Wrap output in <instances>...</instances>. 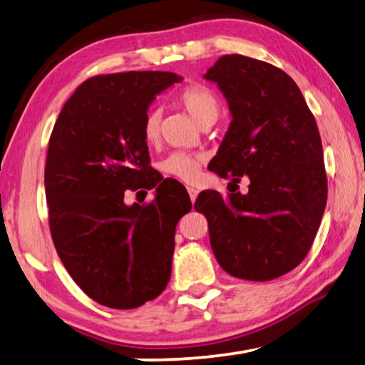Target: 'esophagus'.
I'll use <instances>...</instances> for the list:
<instances>
[{"label":"esophagus","mask_w":365,"mask_h":365,"mask_svg":"<svg viewBox=\"0 0 365 365\" xmlns=\"http://www.w3.org/2000/svg\"><path fill=\"white\" fill-rule=\"evenodd\" d=\"M188 190V195H190V200L195 202V200H196V196H197V190L196 188H193V187H188L187 188Z\"/></svg>","instance_id":"34e87169"}]
</instances>
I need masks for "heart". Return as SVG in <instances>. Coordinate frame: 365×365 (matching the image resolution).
Segmentation results:
<instances>
[{"instance_id": "1", "label": "heart", "mask_w": 365, "mask_h": 365, "mask_svg": "<svg viewBox=\"0 0 365 365\" xmlns=\"http://www.w3.org/2000/svg\"><path fill=\"white\" fill-rule=\"evenodd\" d=\"M177 103L193 117L201 127H211L220 115V101L217 95L206 85H188L177 95ZM160 122L163 113L159 108L146 110L141 122V135L148 145H154L160 137ZM202 156L190 151H172L159 163L163 174L178 178L182 182L193 183L201 172Z\"/></svg>"}]
</instances>
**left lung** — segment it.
I'll use <instances>...</instances> for the list:
<instances>
[{
	"mask_svg": "<svg viewBox=\"0 0 365 365\" xmlns=\"http://www.w3.org/2000/svg\"><path fill=\"white\" fill-rule=\"evenodd\" d=\"M205 77L219 85L232 113L209 165L230 185L243 175L250 185L246 195L202 191L195 209L206 215L222 269L243 280H274L304 261L327 205L316 119L294 80L264 61L225 54Z\"/></svg>",
	"mask_w": 365,
	"mask_h": 365,
	"instance_id": "8db88e82",
	"label": "left lung"
}]
</instances>
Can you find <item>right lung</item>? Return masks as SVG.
<instances>
[{
    "instance_id": "right-lung-1",
    "label": "right lung",
    "mask_w": 365,
    "mask_h": 365,
    "mask_svg": "<svg viewBox=\"0 0 365 365\" xmlns=\"http://www.w3.org/2000/svg\"><path fill=\"white\" fill-rule=\"evenodd\" d=\"M180 80L153 71L86 78L49 137L45 191L54 248L73 282L103 306L140 307L169 283L175 227L191 201L158 182L141 122L154 96ZM158 182L148 205L123 202L125 189Z\"/></svg>"
}]
</instances>
